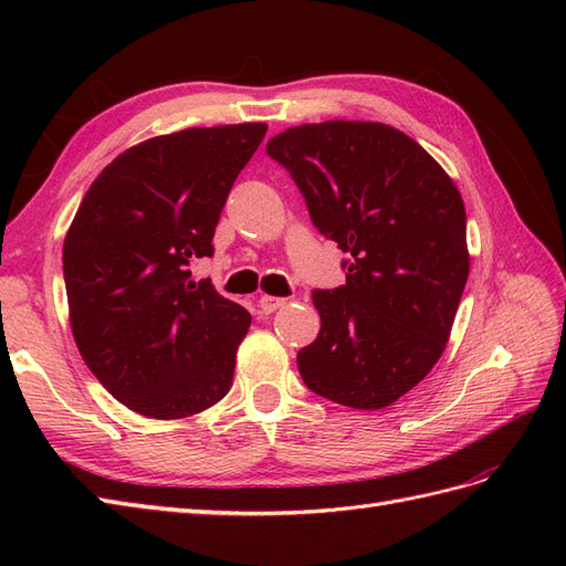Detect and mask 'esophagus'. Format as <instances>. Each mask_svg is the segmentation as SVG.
Masks as SVG:
<instances>
[{"label": "esophagus", "mask_w": 566, "mask_h": 566, "mask_svg": "<svg viewBox=\"0 0 566 566\" xmlns=\"http://www.w3.org/2000/svg\"><path fill=\"white\" fill-rule=\"evenodd\" d=\"M284 304H286V298H282V296H268V294H262L260 302H258L262 314H274V311L282 308Z\"/></svg>", "instance_id": "obj_1"}]
</instances>
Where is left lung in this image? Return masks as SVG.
Listing matches in <instances>:
<instances>
[{
  "mask_svg": "<svg viewBox=\"0 0 566 566\" xmlns=\"http://www.w3.org/2000/svg\"><path fill=\"white\" fill-rule=\"evenodd\" d=\"M318 233L350 260L345 284L316 290L318 338L296 355L306 387L379 411L428 377L448 345L469 276L464 201L399 128L323 122L270 138Z\"/></svg>",
  "mask_w": 566,
  "mask_h": 566,
  "instance_id": "left-lung-1",
  "label": "left lung"
}]
</instances>
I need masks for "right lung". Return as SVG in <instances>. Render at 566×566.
Listing matches in <instances>:
<instances>
[{"instance_id":"add662e5","label":"right lung","mask_w":566,"mask_h":566,"mask_svg":"<svg viewBox=\"0 0 566 566\" xmlns=\"http://www.w3.org/2000/svg\"><path fill=\"white\" fill-rule=\"evenodd\" d=\"M268 126L185 128L106 165L63 245L70 326L92 375L148 418L207 411L233 384L248 311L189 264L213 255L235 177Z\"/></svg>"}]
</instances>
